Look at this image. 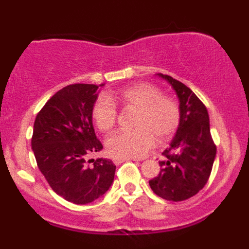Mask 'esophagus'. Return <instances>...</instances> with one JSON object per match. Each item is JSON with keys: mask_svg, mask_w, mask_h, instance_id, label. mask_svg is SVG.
Segmentation results:
<instances>
[{"mask_svg": "<svg viewBox=\"0 0 249 249\" xmlns=\"http://www.w3.org/2000/svg\"><path fill=\"white\" fill-rule=\"evenodd\" d=\"M127 160H128V158H115L113 159V162H115L116 165H119V164H122V162L127 161Z\"/></svg>", "mask_w": 249, "mask_h": 249, "instance_id": "esophagus-1", "label": "esophagus"}]
</instances>
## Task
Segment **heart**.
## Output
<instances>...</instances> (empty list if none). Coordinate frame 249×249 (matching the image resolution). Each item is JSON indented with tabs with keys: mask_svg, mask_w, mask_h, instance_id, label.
I'll return each instance as SVG.
<instances>
[{
	"mask_svg": "<svg viewBox=\"0 0 249 249\" xmlns=\"http://www.w3.org/2000/svg\"><path fill=\"white\" fill-rule=\"evenodd\" d=\"M115 99L124 108L136 110L133 130L118 131L107 139V151L115 158H139L153 146L154 139L165 142L172 138L180 123L178 103L161 95L160 89L150 83H138L121 89ZM117 107L110 97H97L91 117L102 132H108L117 121Z\"/></svg>",
	"mask_w": 249,
	"mask_h": 249,
	"instance_id": "obj_1",
	"label": "heart"
}]
</instances>
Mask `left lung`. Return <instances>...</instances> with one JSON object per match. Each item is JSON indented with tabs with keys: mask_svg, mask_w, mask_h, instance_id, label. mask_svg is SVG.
I'll use <instances>...</instances> for the list:
<instances>
[{
	"mask_svg": "<svg viewBox=\"0 0 249 249\" xmlns=\"http://www.w3.org/2000/svg\"><path fill=\"white\" fill-rule=\"evenodd\" d=\"M167 81L179 98L180 123L170 146L159 161L160 172L148 181L157 196L170 201H182L196 196L211 176L216 146L210 130L207 108L196 93L171 76Z\"/></svg>",
	"mask_w": 249,
	"mask_h": 249,
	"instance_id": "left-lung-1",
	"label": "left lung"
}]
</instances>
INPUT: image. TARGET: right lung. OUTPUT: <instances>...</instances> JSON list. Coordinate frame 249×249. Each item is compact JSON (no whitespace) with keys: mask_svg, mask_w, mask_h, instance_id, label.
<instances>
[{"mask_svg":"<svg viewBox=\"0 0 249 249\" xmlns=\"http://www.w3.org/2000/svg\"><path fill=\"white\" fill-rule=\"evenodd\" d=\"M99 87L71 84L63 88L45 103L34 123L31 148L37 166L58 196L77 205L98 199L115 178L112 160H88L103 148L91 117Z\"/></svg>","mask_w":249,"mask_h":249,"instance_id":"1","label":"right lung"}]
</instances>
